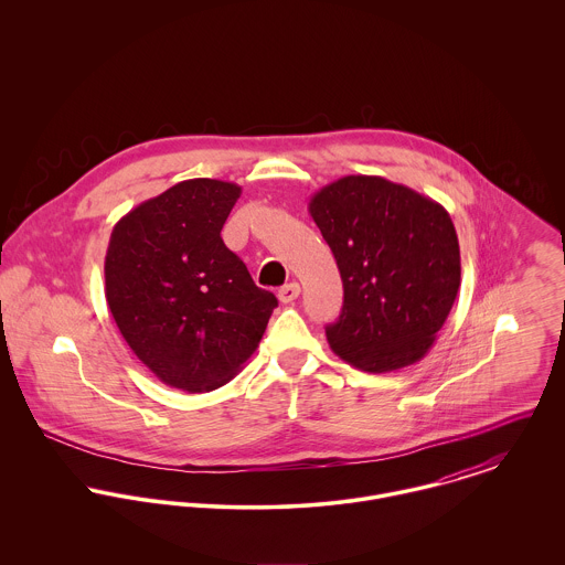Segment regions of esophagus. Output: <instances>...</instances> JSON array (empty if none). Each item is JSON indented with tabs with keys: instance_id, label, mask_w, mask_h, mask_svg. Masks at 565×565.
<instances>
[{
	"instance_id": "34e87169",
	"label": "esophagus",
	"mask_w": 565,
	"mask_h": 565,
	"mask_svg": "<svg viewBox=\"0 0 565 565\" xmlns=\"http://www.w3.org/2000/svg\"><path fill=\"white\" fill-rule=\"evenodd\" d=\"M298 296H300V285H298V282H289V285H285V287L278 289V300H280L282 305L294 302Z\"/></svg>"
}]
</instances>
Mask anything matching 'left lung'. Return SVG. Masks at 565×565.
<instances>
[{
  "instance_id": "left-lung-1",
  "label": "left lung",
  "mask_w": 565,
  "mask_h": 565,
  "mask_svg": "<svg viewBox=\"0 0 565 565\" xmlns=\"http://www.w3.org/2000/svg\"><path fill=\"white\" fill-rule=\"evenodd\" d=\"M309 213L343 280L341 316L326 326L330 350L372 374L419 361L461 285L448 211L381 175H345L311 198Z\"/></svg>"
}]
</instances>
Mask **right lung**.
<instances>
[{
	"mask_svg": "<svg viewBox=\"0 0 565 565\" xmlns=\"http://www.w3.org/2000/svg\"><path fill=\"white\" fill-rule=\"evenodd\" d=\"M239 195L235 182H178L124 215L106 249L104 291L119 332L159 381L189 394L226 385L278 307L222 242Z\"/></svg>",
	"mask_w": 565,
	"mask_h": 565,
	"instance_id": "right-lung-1",
	"label": "right lung"
}]
</instances>
